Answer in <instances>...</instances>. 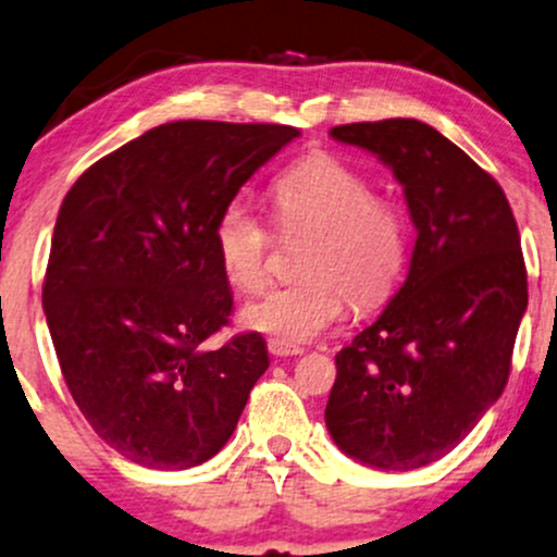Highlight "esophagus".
<instances>
[{
	"label": "esophagus",
	"instance_id": "esophagus-1",
	"mask_svg": "<svg viewBox=\"0 0 557 557\" xmlns=\"http://www.w3.org/2000/svg\"><path fill=\"white\" fill-rule=\"evenodd\" d=\"M268 351H271V356H276V359H286V356H299L301 348L292 346V343L273 338V341H268Z\"/></svg>",
	"mask_w": 557,
	"mask_h": 557
}]
</instances>
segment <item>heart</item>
<instances>
[{
	"label": "heart",
	"instance_id": "b5f03b06",
	"mask_svg": "<svg viewBox=\"0 0 557 557\" xmlns=\"http://www.w3.org/2000/svg\"><path fill=\"white\" fill-rule=\"evenodd\" d=\"M271 201L281 232H312L301 256L307 278L247 305V327L294 346L333 327L346 299L356 310H372L393 294L408 258V216L393 198L376 196L367 175L314 152L273 181ZM214 247L239 292L256 294L268 284L273 237L243 201L219 211Z\"/></svg>",
	"mask_w": 557,
	"mask_h": 557
}]
</instances>
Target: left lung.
I'll list each match as a JSON object with an SVG mask.
<instances>
[{
    "mask_svg": "<svg viewBox=\"0 0 557 557\" xmlns=\"http://www.w3.org/2000/svg\"><path fill=\"white\" fill-rule=\"evenodd\" d=\"M393 170L416 224L408 278L335 354L333 442L380 470L436 462L504 393L527 310L517 219L500 185L429 123L331 128Z\"/></svg>",
    "mask_w": 557,
    "mask_h": 557,
    "instance_id": "1",
    "label": "left lung"
}]
</instances>
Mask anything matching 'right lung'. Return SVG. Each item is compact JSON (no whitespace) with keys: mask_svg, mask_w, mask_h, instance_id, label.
<instances>
[{"mask_svg":"<svg viewBox=\"0 0 557 557\" xmlns=\"http://www.w3.org/2000/svg\"><path fill=\"white\" fill-rule=\"evenodd\" d=\"M297 136L281 123H162L87 168L61 203L48 331L82 416L136 465L214 457L268 369L260 333L203 346L232 314L214 224Z\"/></svg>","mask_w":557,"mask_h":557,"instance_id":"obj_1","label":"right lung"}]
</instances>
